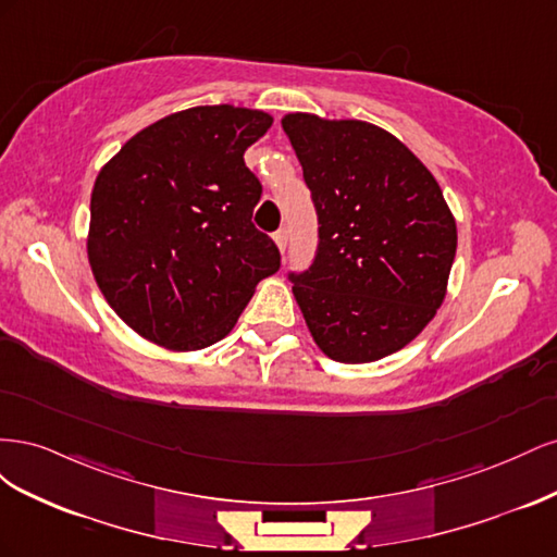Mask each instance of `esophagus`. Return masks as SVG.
<instances>
[{
  "label": "esophagus",
  "mask_w": 557,
  "mask_h": 557,
  "mask_svg": "<svg viewBox=\"0 0 557 557\" xmlns=\"http://www.w3.org/2000/svg\"><path fill=\"white\" fill-rule=\"evenodd\" d=\"M274 242H276V246H278V250L281 252H285V246H288V230H278L276 234H274Z\"/></svg>",
  "instance_id": "esophagus-1"
}]
</instances>
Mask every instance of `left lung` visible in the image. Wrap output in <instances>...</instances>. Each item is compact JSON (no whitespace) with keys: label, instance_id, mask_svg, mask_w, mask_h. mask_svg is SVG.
<instances>
[{"label":"left lung","instance_id":"1","mask_svg":"<svg viewBox=\"0 0 557 557\" xmlns=\"http://www.w3.org/2000/svg\"><path fill=\"white\" fill-rule=\"evenodd\" d=\"M318 211V252L293 295L318 348L346 364L413 342L444 305L458 227L440 183L367 121L285 113Z\"/></svg>","mask_w":557,"mask_h":557}]
</instances>
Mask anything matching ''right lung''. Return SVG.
Here are the masks:
<instances>
[{"label": "right lung", "instance_id": "right-lung-1", "mask_svg": "<svg viewBox=\"0 0 557 557\" xmlns=\"http://www.w3.org/2000/svg\"><path fill=\"white\" fill-rule=\"evenodd\" d=\"M260 109L215 104L164 115L99 170L88 262L109 307L176 352L232 332L281 256L252 227L262 185L246 148L272 127Z\"/></svg>", "mask_w": 557, "mask_h": 557}]
</instances>
